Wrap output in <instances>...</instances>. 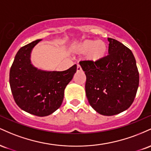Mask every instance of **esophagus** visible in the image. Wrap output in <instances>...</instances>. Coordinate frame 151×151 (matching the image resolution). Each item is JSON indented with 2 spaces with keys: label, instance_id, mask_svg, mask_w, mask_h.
<instances>
[{
  "label": "esophagus",
  "instance_id": "esophagus-1",
  "mask_svg": "<svg viewBox=\"0 0 151 151\" xmlns=\"http://www.w3.org/2000/svg\"><path fill=\"white\" fill-rule=\"evenodd\" d=\"M77 72H80V71H81V66L79 65H77Z\"/></svg>",
  "mask_w": 151,
  "mask_h": 151
}]
</instances>
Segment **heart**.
Instances as JSON below:
<instances>
[{
	"label": "heart",
	"mask_w": 151,
	"mask_h": 151,
	"mask_svg": "<svg viewBox=\"0 0 151 151\" xmlns=\"http://www.w3.org/2000/svg\"><path fill=\"white\" fill-rule=\"evenodd\" d=\"M72 51L79 55H85L89 61L97 62L105 58L108 51L106 44L101 40H84L72 47Z\"/></svg>",
	"instance_id": "obj_1"
}]
</instances>
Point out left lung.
Segmentation results:
<instances>
[{"mask_svg": "<svg viewBox=\"0 0 151 151\" xmlns=\"http://www.w3.org/2000/svg\"><path fill=\"white\" fill-rule=\"evenodd\" d=\"M109 55L97 62H79L86 77L85 90L91 106L104 116L126 110L136 97L139 73L131 50L108 38Z\"/></svg>", "mask_w": 151, "mask_h": 151, "instance_id": "obj_1", "label": "left lung"}]
</instances>
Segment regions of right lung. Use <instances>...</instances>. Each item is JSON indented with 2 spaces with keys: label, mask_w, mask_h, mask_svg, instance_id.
<instances>
[{
  "label": "right lung",
  "mask_w": 151,
  "mask_h": 151,
  "mask_svg": "<svg viewBox=\"0 0 151 151\" xmlns=\"http://www.w3.org/2000/svg\"><path fill=\"white\" fill-rule=\"evenodd\" d=\"M42 40L22 47L10 70V86L15 103L37 116L50 115L61 106L66 86L77 72V65L62 72L38 70L31 64L32 48Z\"/></svg>",
  "instance_id": "add662e5"
}]
</instances>
